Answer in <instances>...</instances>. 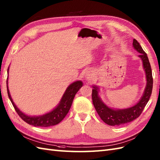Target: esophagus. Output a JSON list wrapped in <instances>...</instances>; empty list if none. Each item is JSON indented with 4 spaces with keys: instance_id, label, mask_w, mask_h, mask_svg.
<instances>
[{
    "instance_id": "esophagus-1",
    "label": "esophagus",
    "mask_w": 160,
    "mask_h": 160,
    "mask_svg": "<svg viewBox=\"0 0 160 160\" xmlns=\"http://www.w3.org/2000/svg\"><path fill=\"white\" fill-rule=\"evenodd\" d=\"M92 75H93V74H92V72L88 71L86 73V74H85V78H86L87 79H91V78L92 77Z\"/></svg>"
}]
</instances>
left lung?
Returning <instances> with one entry per match:
<instances>
[{
    "label": "left lung",
    "instance_id": "8db88e82",
    "mask_svg": "<svg viewBox=\"0 0 160 160\" xmlns=\"http://www.w3.org/2000/svg\"><path fill=\"white\" fill-rule=\"evenodd\" d=\"M133 47L139 52L138 57L142 62V67L146 76V87L142 97L135 105L128 108L115 109L108 106L99 95V87L93 85L92 89V99L95 108L102 120L111 126L122 125L135 120L142 113L151 97L153 88V76L151 65L147 54L144 52L139 43L133 39Z\"/></svg>",
    "mask_w": 160,
    "mask_h": 160
}]
</instances>
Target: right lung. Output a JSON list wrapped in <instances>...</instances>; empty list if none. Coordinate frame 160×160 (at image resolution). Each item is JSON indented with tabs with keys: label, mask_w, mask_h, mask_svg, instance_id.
Segmentation results:
<instances>
[{
	"label": "right lung",
	"mask_w": 160,
	"mask_h": 160,
	"mask_svg": "<svg viewBox=\"0 0 160 160\" xmlns=\"http://www.w3.org/2000/svg\"><path fill=\"white\" fill-rule=\"evenodd\" d=\"M9 68L7 69V73L8 74ZM82 86L83 83L81 80L73 82V83L69 84L68 87L67 88L64 94L62 96L60 102H59L58 105L52 110L46 114L39 115V116H30V115H27L23 112H22L17 107V106L15 104L12 97H11L9 90L8 77H7V93H8L10 101L12 102L14 108L18 115H19L22 120H24L28 124L35 126V127L41 128L50 127V126H53L58 124L65 117L67 114L68 113L70 108L72 106L74 97H75L77 92L80 90V88Z\"/></svg>",
	"instance_id": "obj_1"
}]
</instances>
